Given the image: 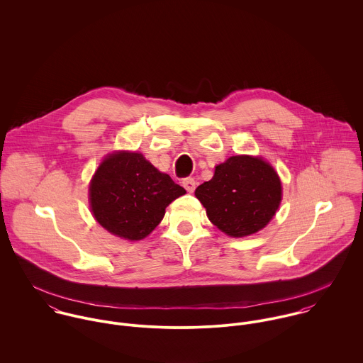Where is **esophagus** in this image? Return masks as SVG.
I'll return each instance as SVG.
<instances>
[{
    "mask_svg": "<svg viewBox=\"0 0 363 363\" xmlns=\"http://www.w3.org/2000/svg\"><path fill=\"white\" fill-rule=\"evenodd\" d=\"M182 184H183V187H184L189 193H193L194 189H196V182H194L193 177H184V179L182 180Z\"/></svg>",
    "mask_w": 363,
    "mask_h": 363,
    "instance_id": "esophagus-1",
    "label": "esophagus"
}]
</instances>
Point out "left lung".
<instances>
[{
    "mask_svg": "<svg viewBox=\"0 0 363 363\" xmlns=\"http://www.w3.org/2000/svg\"><path fill=\"white\" fill-rule=\"evenodd\" d=\"M209 220L233 238L259 232L275 215L282 197L274 167L259 157L230 156L196 190Z\"/></svg>",
    "mask_w": 363,
    "mask_h": 363,
    "instance_id": "left-lung-1",
    "label": "left lung"
}]
</instances>
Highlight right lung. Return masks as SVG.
I'll return each instance as SVG.
<instances>
[{
    "label": "right lung",
    "instance_id": "obj_1",
    "mask_svg": "<svg viewBox=\"0 0 363 363\" xmlns=\"http://www.w3.org/2000/svg\"><path fill=\"white\" fill-rule=\"evenodd\" d=\"M186 190L160 173L137 152H117L104 159L91 186L89 200L96 220L127 240L148 236L166 207Z\"/></svg>",
    "mask_w": 363,
    "mask_h": 363
}]
</instances>
